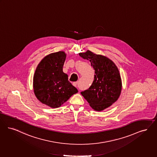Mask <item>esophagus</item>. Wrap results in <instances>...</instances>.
<instances>
[{"mask_svg": "<svg viewBox=\"0 0 157 157\" xmlns=\"http://www.w3.org/2000/svg\"><path fill=\"white\" fill-rule=\"evenodd\" d=\"M72 85H73L74 86L76 87V86H77V82H73V83H72Z\"/></svg>", "mask_w": 157, "mask_h": 157, "instance_id": "obj_1", "label": "esophagus"}]
</instances>
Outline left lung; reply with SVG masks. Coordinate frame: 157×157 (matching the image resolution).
<instances>
[{
  "instance_id": "8db88e82",
  "label": "left lung",
  "mask_w": 157,
  "mask_h": 157,
  "mask_svg": "<svg viewBox=\"0 0 157 157\" xmlns=\"http://www.w3.org/2000/svg\"><path fill=\"white\" fill-rule=\"evenodd\" d=\"M79 56L88 59L94 70V80L89 88L81 94L96 111H102L118 100L122 82L117 66L109 58L90 51Z\"/></svg>"
}]
</instances>
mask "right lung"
<instances>
[{"label": "right lung", "mask_w": 157, "mask_h": 157, "mask_svg": "<svg viewBox=\"0 0 157 157\" xmlns=\"http://www.w3.org/2000/svg\"><path fill=\"white\" fill-rule=\"evenodd\" d=\"M66 56L64 51L47 55L38 63L34 74V94L40 102L51 108L59 107L78 92L63 72Z\"/></svg>", "instance_id": "right-lung-1"}]
</instances>
